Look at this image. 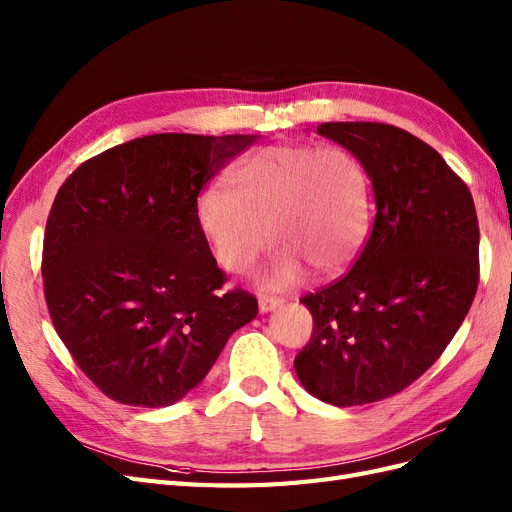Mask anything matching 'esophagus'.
Returning <instances> with one entry per match:
<instances>
[{
  "label": "esophagus",
  "instance_id": "1",
  "mask_svg": "<svg viewBox=\"0 0 512 512\" xmlns=\"http://www.w3.org/2000/svg\"><path fill=\"white\" fill-rule=\"evenodd\" d=\"M282 303H284V299H280V297H269V294H260V297H258V307H260L262 314L271 312V309H277Z\"/></svg>",
  "mask_w": 512,
  "mask_h": 512
}]
</instances>
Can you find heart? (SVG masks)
<instances>
[{"mask_svg": "<svg viewBox=\"0 0 512 512\" xmlns=\"http://www.w3.org/2000/svg\"><path fill=\"white\" fill-rule=\"evenodd\" d=\"M196 222L215 260L250 273L277 245L267 284H297L305 268L344 271L361 254L371 226V179L344 145L282 143L256 149L196 200Z\"/></svg>", "mask_w": 512, "mask_h": 512, "instance_id": "obj_1", "label": "heart"}]
</instances>
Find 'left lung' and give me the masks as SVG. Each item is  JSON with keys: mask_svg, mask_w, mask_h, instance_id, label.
<instances>
[{"mask_svg": "<svg viewBox=\"0 0 512 512\" xmlns=\"http://www.w3.org/2000/svg\"><path fill=\"white\" fill-rule=\"evenodd\" d=\"M318 134L363 160L376 218L352 269L301 299L314 331L294 369L327 404H374L421 378L468 316L478 288L476 209L440 153L406 130L329 121Z\"/></svg>", "mask_w": 512, "mask_h": 512, "instance_id": "left-lung-1", "label": "left lung"}]
</instances>
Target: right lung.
<instances>
[{"label": "right lung", "mask_w": 512, "mask_h": 512, "mask_svg": "<svg viewBox=\"0 0 512 512\" xmlns=\"http://www.w3.org/2000/svg\"><path fill=\"white\" fill-rule=\"evenodd\" d=\"M256 134H151L89 158L61 185L42 282L72 359L119 404L162 408L203 382L258 301L222 290L196 222L209 179Z\"/></svg>", "instance_id": "right-lung-1"}]
</instances>
